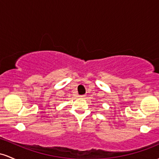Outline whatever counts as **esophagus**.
<instances>
[{
    "instance_id": "esophagus-1",
    "label": "esophagus",
    "mask_w": 159,
    "mask_h": 159,
    "mask_svg": "<svg viewBox=\"0 0 159 159\" xmlns=\"http://www.w3.org/2000/svg\"><path fill=\"white\" fill-rule=\"evenodd\" d=\"M79 97H80V98H85V94H83V95H80Z\"/></svg>"
}]
</instances>
